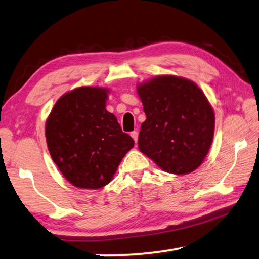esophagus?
<instances>
[{
    "instance_id": "34e87169",
    "label": "esophagus",
    "mask_w": 259,
    "mask_h": 259,
    "mask_svg": "<svg viewBox=\"0 0 259 259\" xmlns=\"http://www.w3.org/2000/svg\"><path fill=\"white\" fill-rule=\"evenodd\" d=\"M130 136L134 138L135 143H137V140H138V131H136V130L133 131V133H130Z\"/></svg>"
}]
</instances>
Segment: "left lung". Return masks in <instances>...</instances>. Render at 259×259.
<instances>
[{
	"instance_id": "1",
	"label": "left lung",
	"mask_w": 259,
	"mask_h": 259,
	"mask_svg": "<svg viewBox=\"0 0 259 259\" xmlns=\"http://www.w3.org/2000/svg\"><path fill=\"white\" fill-rule=\"evenodd\" d=\"M146 120L138 147L165 171L186 175L211 146L214 114L202 90L187 78L162 75L137 88Z\"/></svg>"
}]
</instances>
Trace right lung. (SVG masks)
Here are the masks:
<instances>
[{"label":"right lung","instance_id":"right-lung-1","mask_svg":"<svg viewBox=\"0 0 259 259\" xmlns=\"http://www.w3.org/2000/svg\"><path fill=\"white\" fill-rule=\"evenodd\" d=\"M108 89L81 87L57 100L46 122L50 155L72 185L97 190L112 181L134 139L107 112Z\"/></svg>","mask_w":259,"mask_h":259}]
</instances>
